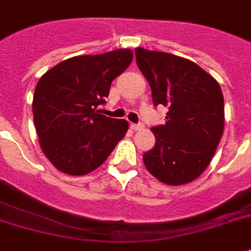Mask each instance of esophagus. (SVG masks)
<instances>
[{
    "instance_id": "1",
    "label": "esophagus",
    "mask_w": 251,
    "mask_h": 251,
    "mask_svg": "<svg viewBox=\"0 0 251 251\" xmlns=\"http://www.w3.org/2000/svg\"><path fill=\"white\" fill-rule=\"evenodd\" d=\"M130 127H131L133 130H135V131H138V130H143L145 125H143L142 122H138V124H131Z\"/></svg>"
}]
</instances>
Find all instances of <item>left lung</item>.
I'll use <instances>...</instances> for the list:
<instances>
[{"label":"left lung","mask_w":251,"mask_h":251,"mask_svg":"<svg viewBox=\"0 0 251 251\" xmlns=\"http://www.w3.org/2000/svg\"><path fill=\"white\" fill-rule=\"evenodd\" d=\"M137 66L164 105L166 124L151 127L155 146L143 154L151 175L170 185L195 180L208 167L224 131L219 83L198 64L167 52L135 49Z\"/></svg>","instance_id":"8db88e82"}]
</instances>
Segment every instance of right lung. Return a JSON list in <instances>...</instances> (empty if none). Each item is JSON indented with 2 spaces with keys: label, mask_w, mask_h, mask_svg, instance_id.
Here are the masks:
<instances>
[{
  "label": "right lung",
  "mask_w": 251,
  "mask_h": 251,
  "mask_svg": "<svg viewBox=\"0 0 251 251\" xmlns=\"http://www.w3.org/2000/svg\"><path fill=\"white\" fill-rule=\"evenodd\" d=\"M131 60L127 49L74 56L39 79L32 100L34 124L42 150L59 171L89 174L125 137L127 121L100 114L99 106Z\"/></svg>",
  "instance_id": "right-lung-1"
}]
</instances>
